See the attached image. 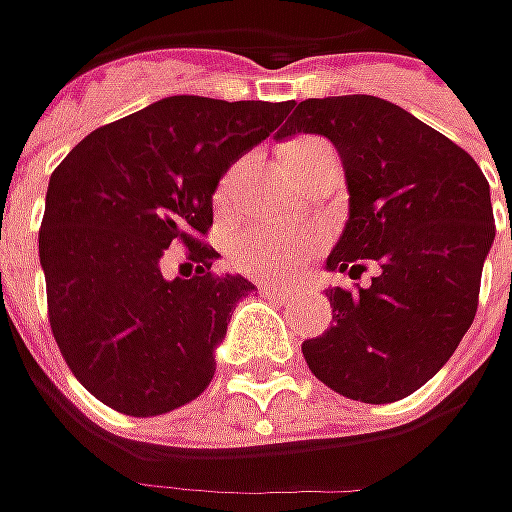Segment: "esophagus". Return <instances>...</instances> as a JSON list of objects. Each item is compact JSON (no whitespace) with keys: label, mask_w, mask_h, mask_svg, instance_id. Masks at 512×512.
Listing matches in <instances>:
<instances>
[{"label":"esophagus","mask_w":512,"mask_h":512,"mask_svg":"<svg viewBox=\"0 0 512 512\" xmlns=\"http://www.w3.org/2000/svg\"><path fill=\"white\" fill-rule=\"evenodd\" d=\"M262 293L265 296H276V299H282V302H287V299H293L296 296V287H287V285H262Z\"/></svg>","instance_id":"34e87169"}]
</instances>
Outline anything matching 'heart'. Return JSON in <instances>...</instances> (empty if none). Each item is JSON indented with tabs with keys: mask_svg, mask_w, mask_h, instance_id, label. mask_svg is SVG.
<instances>
[{
	"mask_svg": "<svg viewBox=\"0 0 512 512\" xmlns=\"http://www.w3.org/2000/svg\"><path fill=\"white\" fill-rule=\"evenodd\" d=\"M325 142L299 139L287 153L316 148ZM236 185V168H230L219 185V196L225 199ZM319 245V230L313 227H282V225H245L230 242V259L242 273L250 276H290L299 270L310 256V250Z\"/></svg>",
	"mask_w": 512,
	"mask_h": 512,
	"instance_id": "b5f03b06",
	"label": "heart"
}]
</instances>
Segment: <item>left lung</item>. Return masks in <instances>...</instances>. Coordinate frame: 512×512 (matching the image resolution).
Masks as SVG:
<instances>
[{"label":"left lung","instance_id":"1","mask_svg":"<svg viewBox=\"0 0 512 512\" xmlns=\"http://www.w3.org/2000/svg\"><path fill=\"white\" fill-rule=\"evenodd\" d=\"M319 133L339 150L350 210L330 273H379L367 287H327L333 322L302 344L319 382L387 404L430 382L473 325L482 267L496 239L490 185L470 153L376 96L305 99L276 139Z\"/></svg>","mask_w":512,"mask_h":512}]
</instances>
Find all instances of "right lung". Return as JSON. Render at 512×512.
Listing matches in <instances>:
<instances>
[{
	"label": "right lung",
	"instance_id": "1",
	"mask_svg": "<svg viewBox=\"0 0 512 512\" xmlns=\"http://www.w3.org/2000/svg\"><path fill=\"white\" fill-rule=\"evenodd\" d=\"M290 102L168 96L88 133L50 173L39 262L48 316L73 376L125 416L193 402L216 373V347L245 276H210L199 242L227 168L282 125ZM182 241L193 280H165L161 256Z\"/></svg>",
	"mask_w": 512,
	"mask_h": 512
}]
</instances>
